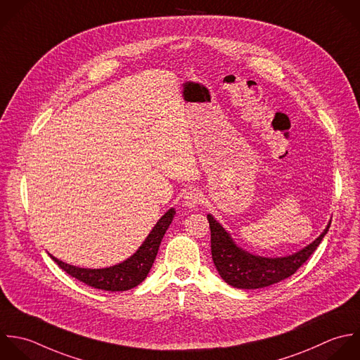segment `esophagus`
<instances>
[{
  "label": "esophagus",
  "mask_w": 360,
  "mask_h": 360,
  "mask_svg": "<svg viewBox=\"0 0 360 360\" xmlns=\"http://www.w3.org/2000/svg\"><path fill=\"white\" fill-rule=\"evenodd\" d=\"M202 202V195L198 192V191H188L185 195H184V206L192 209V207H196L198 205H200Z\"/></svg>",
  "instance_id": "34e87169"
}]
</instances>
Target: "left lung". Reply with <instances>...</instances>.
Here are the masks:
<instances>
[{
	"mask_svg": "<svg viewBox=\"0 0 360 360\" xmlns=\"http://www.w3.org/2000/svg\"><path fill=\"white\" fill-rule=\"evenodd\" d=\"M212 238V258L221 279L237 289H262L292 276L317 250L327 234L331 220L324 231L307 247L286 257L254 255L236 244L231 234L207 214Z\"/></svg>",
	"mask_w": 360,
	"mask_h": 360,
	"instance_id": "1",
	"label": "left lung"
}]
</instances>
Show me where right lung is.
Instances as JSON below:
<instances>
[{"label":"right lung","mask_w":360,"mask_h":360,"mask_svg":"<svg viewBox=\"0 0 360 360\" xmlns=\"http://www.w3.org/2000/svg\"><path fill=\"white\" fill-rule=\"evenodd\" d=\"M175 216V209L171 207L153 227L147 238L143 241V244L139 247V250L129 257L126 261L116 264L113 266L102 268V269H89V268H79L70 264H65L51 254L50 258L68 275L78 279L79 282L106 292H124L136 288L140 285L148 275L161 240L168 230L169 224L172 223Z\"/></svg>","instance_id":"1"}]
</instances>
